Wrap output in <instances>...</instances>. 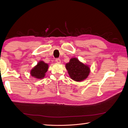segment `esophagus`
Segmentation results:
<instances>
[{"mask_svg": "<svg viewBox=\"0 0 128 128\" xmlns=\"http://www.w3.org/2000/svg\"><path fill=\"white\" fill-rule=\"evenodd\" d=\"M56 62L57 64H60V63H61V60H60V58H56Z\"/></svg>", "mask_w": 128, "mask_h": 128, "instance_id": "esophagus-1", "label": "esophagus"}]
</instances>
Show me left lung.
I'll return each mask as SVG.
<instances>
[{"label": "left lung", "instance_id": "left-lung-1", "mask_svg": "<svg viewBox=\"0 0 128 128\" xmlns=\"http://www.w3.org/2000/svg\"><path fill=\"white\" fill-rule=\"evenodd\" d=\"M66 68L70 78L76 82L84 80L90 72V69L87 64L81 62L76 58L70 59V62L66 64Z\"/></svg>", "mask_w": 128, "mask_h": 128}]
</instances>
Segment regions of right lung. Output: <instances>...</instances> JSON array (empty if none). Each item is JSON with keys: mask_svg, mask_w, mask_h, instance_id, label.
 I'll list each match as a JSON object with an SVG mask.
<instances>
[{"mask_svg": "<svg viewBox=\"0 0 128 128\" xmlns=\"http://www.w3.org/2000/svg\"><path fill=\"white\" fill-rule=\"evenodd\" d=\"M48 69V64L43 61H40L30 70V74L36 78L42 79L45 76Z\"/></svg>", "mask_w": 128, "mask_h": 128, "instance_id": "1", "label": "right lung"}]
</instances>
